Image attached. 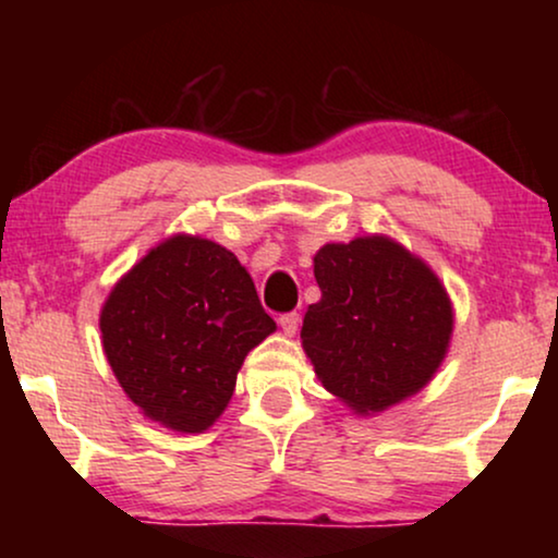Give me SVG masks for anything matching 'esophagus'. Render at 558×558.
<instances>
[{
	"instance_id": "esophagus-1",
	"label": "esophagus",
	"mask_w": 558,
	"mask_h": 558,
	"mask_svg": "<svg viewBox=\"0 0 558 558\" xmlns=\"http://www.w3.org/2000/svg\"><path fill=\"white\" fill-rule=\"evenodd\" d=\"M300 323H302L300 312H287V315L279 317V327L287 335H296V330H300Z\"/></svg>"
}]
</instances>
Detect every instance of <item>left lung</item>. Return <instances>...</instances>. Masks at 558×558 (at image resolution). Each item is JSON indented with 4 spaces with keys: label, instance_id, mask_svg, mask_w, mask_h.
Returning <instances> with one entry per match:
<instances>
[{
    "label": "left lung",
    "instance_id": "1",
    "mask_svg": "<svg viewBox=\"0 0 558 558\" xmlns=\"http://www.w3.org/2000/svg\"><path fill=\"white\" fill-rule=\"evenodd\" d=\"M323 300L302 345L327 391L357 414L429 384L452 335V304L429 266L384 235L327 243L315 256Z\"/></svg>",
    "mask_w": 558,
    "mask_h": 558
}]
</instances>
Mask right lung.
<instances>
[{
	"label": "right lung",
	"mask_w": 558,
	"mask_h": 558,
	"mask_svg": "<svg viewBox=\"0 0 558 558\" xmlns=\"http://www.w3.org/2000/svg\"><path fill=\"white\" fill-rule=\"evenodd\" d=\"M274 330L239 258L195 235L151 248L101 310L121 388L149 418L187 434L223 414L243 357Z\"/></svg>",
	"instance_id": "obj_1"
}]
</instances>
